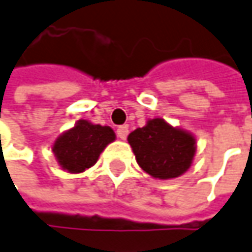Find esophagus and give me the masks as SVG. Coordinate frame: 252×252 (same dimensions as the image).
Listing matches in <instances>:
<instances>
[{
    "instance_id": "34e87169",
    "label": "esophagus",
    "mask_w": 252,
    "mask_h": 252,
    "mask_svg": "<svg viewBox=\"0 0 252 252\" xmlns=\"http://www.w3.org/2000/svg\"><path fill=\"white\" fill-rule=\"evenodd\" d=\"M116 134H118V137L121 138V140H126L127 134H129V127L127 126H119L116 129Z\"/></svg>"
}]
</instances>
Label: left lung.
<instances>
[{"mask_svg":"<svg viewBox=\"0 0 252 252\" xmlns=\"http://www.w3.org/2000/svg\"><path fill=\"white\" fill-rule=\"evenodd\" d=\"M127 140L141 169L157 179L183 175L190 168L195 153V140L191 134L172 127L159 118L131 131Z\"/></svg>","mask_w":252,"mask_h":252,"instance_id":"8db88e82","label":"left lung"}]
</instances>
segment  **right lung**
Listing matches in <instances>:
<instances>
[{"instance_id": "1", "label": "right lung", "mask_w": 252, "mask_h": 252, "mask_svg": "<svg viewBox=\"0 0 252 252\" xmlns=\"http://www.w3.org/2000/svg\"><path fill=\"white\" fill-rule=\"evenodd\" d=\"M114 140L115 133L109 126L79 121L75 127L57 138L52 151L63 169L80 173L93 166L102 150Z\"/></svg>"}]
</instances>
